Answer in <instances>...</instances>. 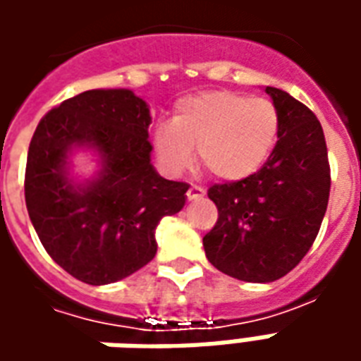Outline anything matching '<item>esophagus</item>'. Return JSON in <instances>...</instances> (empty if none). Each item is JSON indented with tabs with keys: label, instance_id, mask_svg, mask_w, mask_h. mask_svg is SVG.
Returning a JSON list of instances; mask_svg holds the SVG:
<instances>
[{
	"label": "esophagus",
	"instance_id": "esophagus-1",
	"mask_svg": "<svg viewBox=\"0 0 361 361\" xmlns=\"http://www.w3.org/2000/svg\"><path fill=\"white\" fill-rule=\"evenodd\" d=\"M201 197H204V189L199 188V185H191V188L188 189V199L189 201H195V199H201Z\"/></svg>",
	"mask_w": 361,
	"mask_h": 361
}]
</instances>
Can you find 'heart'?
<instances>
[{"instance_id":"b5f03b06","label":"heart","mask_w":361,"mask_h":361,"mask_svg":"<svg viewBox=\"0 0 361 361\" xmlns=\"http://www.w3.org/2000/svg\"><path fill=\"white\" fill-rule=\"evenodd\" d=\"M279 137V110L267 98L209 90L181 98L172 121L154 131V152L166 172L181 173L197 157L224 181L250 178L271 157Z\"/></svg>"}]
</instances>
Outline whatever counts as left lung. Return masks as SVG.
I'll return each mask as SVG.
<instances>
[{
  "label": "left lung",
  "mask_w": 361,
  "mask_h": 361,
  "mask_svg": "<svg viewBox=\"0 0 361 361\" xmlns=\"http://www.w3.org/2000/svg\"><path fill=\"white\" fill-rule=\"evenodd\" d=\"M265 90L279 110V141L259 172L209 189L219 220L203 238L212 265L243 282L279 280L305 257L331 191L325 135L315 114L284 90Z\"/></svg>",
  "instance_id": "8db88e82"
}]
</instances>
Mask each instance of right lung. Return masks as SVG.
Masks as SVG:
<instances>
[{
    "instance_id": "add662e5",
    "label": "right lung",
    "mask_w": 361,
    "mask_h": 361,
    "mask_svg": "<svg viewBox=\"0 0 361 361\" xmlns=\"http://www.w3.org/2000/svg\"><path fill=\"white\" fill-rule=\"evenodd\" d=\"M150 111L127 89H96L50 110L28 147L25 201L36 234L56 263L81 282L126 279L157 255L158 222L185 204L183 181L150 164ZM92 149L101 170L71 178V154Z\"/></svg>"
}]
</instances>
